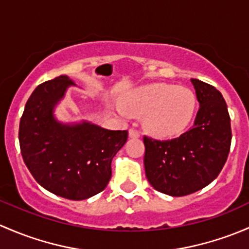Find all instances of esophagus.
Instances as JSON below:
<instances>
[{
  "mask_svg": "<svg viewBox=\"0 0 249 249\" xmlns=\"http://www.w3.org/2000/svg\"><path fill=\"white\" fill-rule=\"evenodd\" d=\"M128 133H129V138H133V139H138V138H140V133L138 132L137 129H134V128H130Z\"/></svg>",
  "mask_w": 249,
  "mask_h": 249,
  "instance_id": "esophagus-1",
  "label": "esophagus"
}]
</instances>
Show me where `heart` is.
Wrapping results in <instances>:
<instances>
[{
  "label": "heart",
  "mask_w": 249,
  "mask_h": 249,
  "mask_svg": "<svg viewBox=\"0 0 249 249\" xmlns=\"http://www.w3.org/2000/svg\"><path fill=\"white\" fill-rule=\"evenodd\" d=\"M196 96L187 87L165 84L142 86L128 93L124 106L115 109L121 116L128 111L145 114V128L158 138H171L181 134L193 120L196 111Z\"/></svg>",
  "instance_id": "obj_1"
}]
</instances>
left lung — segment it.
I'll return each mask as SVG.
<instances>
[{"mask_svg":"<svg viewBox=\"0 0 249 249\" xmlns=\"http://www.w3.org/2000/svg\"><path fill=\"white\" fill-rule=\"evenodd\" d=\"M200 107L194 125L178 138L143 137L146 178L160 193L183 196L211 183L227 162L231 127L222 93L210 84L192 79Z\"/></svg>","mask_w":249,"mask_h":249,"instance_id":"1","label":"left lung"}]
</instances>
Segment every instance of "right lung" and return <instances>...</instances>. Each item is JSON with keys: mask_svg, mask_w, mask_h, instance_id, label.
Returning a JSON list of instances; mask_svg holds the SVG:
<instances>
[{"mask_svg": "<svg viewBox=\"0 0 249 249\" xmlns=\"http://www.w3.org/2000/svg\"><path fill=\"white\" fill-rule=\"evenodd\" d=\"M71 85L67 75H60L37 86L20 120L19 142L22 160L43 188L69 200H84L109 183L111 160L127 142L128 130L58 122L53 107Z\"/></svg>", "mask_w": 249, "mask_h": 249, "instance_id": "obj_1", "label": "right lung"}]
</instances>
